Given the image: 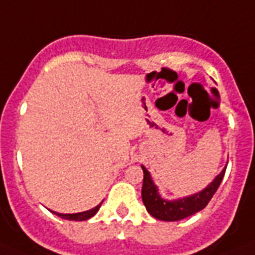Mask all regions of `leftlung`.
Wrapping results in <instances>:
<instances>
[{
    "instance_id": "obj_1",
    "label": "left lung",
    "mask_w": 255,
    "mask_h": 255,
    "mask_svg": "<svg viewBox=\"0 0 255 255\" xmlns=\"http://www.w3.org/2000/svg\"><path fill=\"white\" fill-rule=\"evenodd\" d=\"M143 169V186H142V201L146 206V210L150 212L155 219L164 220V222H177L181 219L194 215L195 212L201 211L211 201L212 195L218 190L219 185L222 182L227 167L220 172L202 191H198L193 195L185 197V198L167 201L161 198L156 185L153 184L150 172L142 165Z\"/></svg>"
}]
</instances>
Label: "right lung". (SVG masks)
Instances as JSON below:
<instances>
[{"instance_id":"right-lung-1","label":"right lung","mask_w":255,"mask_h":255,"mask_svg":"<svg viewBox=\"0 0 255 255\" xmlns=\"http://www.w3.org/2000/svg\"><path fill=\"white\" fill-rule=\"evenodd\" d=\"M102 203L98 205L96 207L91 208V210H88V211H83V212H77V214H58V212L52 211L53 214H56L57 216H60L62 219H66V220H75V222H82V220H87V219L92 218V216L99 211V208H100Z\"/></svg>"}]
</instances>
